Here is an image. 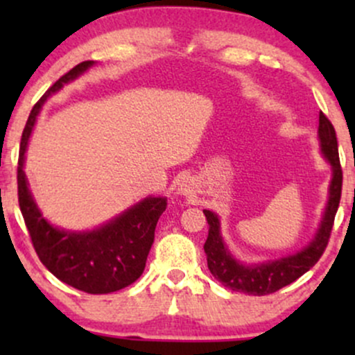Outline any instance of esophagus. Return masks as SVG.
<instances>
[{"label":"esophagus","instance_id":"1","mask_svg":"<svg viewBox=\"0 0 355 355\" xmlns=\"http://www.w3.org/2000/svg\"><path fill=\"white\" fill-rule=\"evenodd\" d=\"M191 183L190 182H183V183H180V187H178V193H182V195H190L191 193Z\"/></svg>","mask_w":355,"mask_h":355}]
</instances>
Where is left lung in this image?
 <instances>
[{
	"label": "left lung",
	"mask_w": 355,
	"mask_h": 355,
	"mask_svg": "<svg viewBox=\"0 0 355 355\" xmlns=\"http://www.w3.org/2000/svg\"><path fill=\"white\" fill-rule=\"evenodd\" d=\"M319 140L320 152L332 166L329 202L315 237L300 252L263 263H242L240 260L234 259V255L230 254L223 242L217 215L210 210H203L207 222H209V237H207L203 250L207 254L209 270L218 282H222V285L248 295H268L280 291L285 285L292 284L319 262L325 247H327L329 239H331L334 218L339 209L342 193V168L336 130H334L331 120L322 112L319 115Z\"/></svg>",
	"instance_id": "obj_1"
}]
</instances>
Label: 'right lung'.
Returning <instances> with one entry per match:
<instances>
[{"instance_id":"add662e5","label":"right lung","mask_w":355,"mask_h":355,"mask_svg":"<svg viewBox=\"0 0 355 355\" xmlns=\"http://www.w3.org/2000/svg\"><path fill=\"white\" fill-rule=\"evenodd\" d=\"M93 61H83L48 88L31 110L23 130L18 158V202L40 260L61 282L87 294H110L132 285L144 274L155 239V227L166 209V198L148 197L89 232L60 230L43 218L23 172L24 153L40 110L48 96L78 78Z\"/></svg>"}]
</instances>
